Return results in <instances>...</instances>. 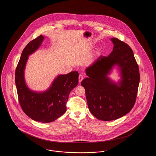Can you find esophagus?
<instances>
[{
	"mask_svg": "<svg viewBox=\"0 0 156 156\" xmlns=\"http://www.w3.org/2000/svg\"><path fill=\"white\" fill-rule=\"evenodd\" d=\"M83 76H82V75H79L78 80H79V82H80V83H81V82L82 81V80H83Z\"/></svg>",
	"mask_w": 156,
	"mask_h": 156,
	"instance_id": "1",
	"label": "esophagus"
}]
</instances>
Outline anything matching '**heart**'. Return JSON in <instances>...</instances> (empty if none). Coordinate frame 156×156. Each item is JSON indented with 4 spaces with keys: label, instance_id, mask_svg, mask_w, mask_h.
Listing matches in <instances>:
<instances>
[{
    "label": "heart",
    "instance_id": "1",
    "mask_svg": "<svg viewBox=\"0 0 156 156\" xmlns=\"http://www.w3.org/2000/svg\"><path fill=\"white\" fill-rule=\"evenodd\" d=\"M102 52V49L101 48H98L97 50L95 51V55L97 56V57L99 56V55H101Z\"/></svg>",
    "mask_w": 156,
    "mask_h": 156
}]
</instances>
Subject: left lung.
<instances>
[{"instance_id": "1", "label": "left lung", "mask_w": 156, "mask_h": 156, "mask_svg": "<svg viewBox=\"0 0 156 156\" xmlns=\"http://www.w3.org/2000/svg\"><path fill=\"white\" fill-rule=\"evenodd\" d=\"M111 40L113 51L108 57L100 56L87 67L88 77L81 82L89 111L104 121L119 119L131 111L140 81L139 69L132 48L117 38ZM116 66L121 78L116 83L108 76Z\"/></svg>"}]
</instances>
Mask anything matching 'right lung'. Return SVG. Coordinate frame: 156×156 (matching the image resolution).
<instances>
[{"mask_svg": "<svg viewBox=\"0 0 156 156\" xmlns=\"http://www.w3.org/2000/svg\"><path fill=\"white\" fill-rule=\"evenodd\" d=\"M44 37L42 35L31 41L23 50L15 73V82L19 101L23 112L30 118L42 123L58 119L67 110L69 93L78 84V71L58 75L44 91H34L26 84L24 71L29 56L38 49Z\"/></svg>", "mask_w": 156, "mask_h": 156, "instance_id": "1", "label": "right lung"}]
</instances>
